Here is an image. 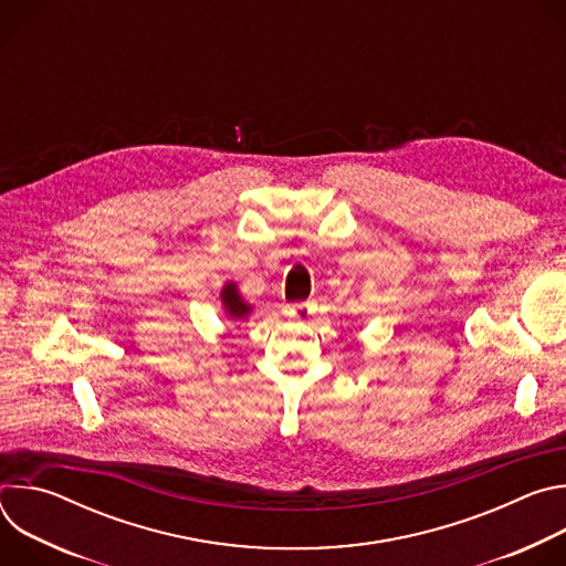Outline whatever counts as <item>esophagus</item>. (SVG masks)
Returning a JSON list of instances; mask_svg holds the SVG:
<instances>
[{"label": "esophagus", "instance_id": "1", "mask_svg": "<svg viewBox=\"0 0 566 566\" xmlns=\"http://www.w3.org/2000/svg\"><path fill=\"white\" fill-rule=\"evenodd\" d=\"M313 308H311V302H295V304H289L284 308V315L293 322H308Z\"/></svg>", "mask_w": 566, "mask_h": 566}]
</instances>
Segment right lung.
I'll list each match as a JSON object with an SVG mask.
<instances>
[{
  "mask_svg": "<svg viewBox=\"0 0 566 566\" xmlns=\"http://www.w3.org/2000/svg\"><path fill=\"white\" fill-rule=\"evenodd\" d=\"M221 300H223L226 313H228L232 319H244V317H249L251 306L244 304V300H241V295H239V291H237V286H234L232 282L223 286Z\"/></svg>",
  "mask_w": 566,
  "mask_h": 566,
  "instance_id": "1",
  "label": "right lung"
}]
</instances>
